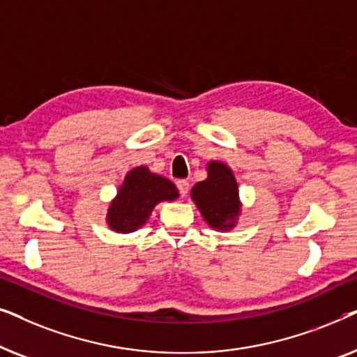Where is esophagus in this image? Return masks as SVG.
Instances as JSON below:
<instances>
[{
  "mask_svg": "<svg viewBox=\"0 0 357 357\" xmlns=\"http://www.w3.org/2000/svg\"><path fill=\"white\" fill-rule=\"evenodd\" d=\"M177 188H178V193H180V197H187V193H188V190H190V183H188V180H177Z\"/></svg>",
  "mask_w": 357,
  "mask_h": 357,
  "instance_id": "esophagus-1",
  "label": "esophagus"
}]
</instances>
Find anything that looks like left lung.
<instances>
[{
	"instance_id": "1",
	"label": "left lung",
	"mask_w": 357,
	"mask_h": 357,
	"mask_svg": "<svg viewBox=\"0 0 357 357\" xmlns=\"http://www.w3.org/2000/svg\"><path fill=\"white\" fill-rule=\"evenodd\" d=\"M192 199L211 227L227 231L236 226L241 213L238 187L226 164L216 160L208 164V178L192 188Z\"/></svg>"
}]
</instances>
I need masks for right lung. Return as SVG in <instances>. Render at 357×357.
Returning a JSON list of instances; mask_svg holds the SVG:
<instances>
[{"label":"right lung","mask_w":357,"mask_h":357,"mask_svg":"<svg viewBox=\"0 0 357 357\" xmlns=\"http://www.w3.org/2000/svg\"><path fill=\"white\" fill-rule=\"evenodd\" d=\"M178 190L170 180L151 174L141 165L126 174L116 198L112 202L107 222L116 232H131L148 221L154 206L160 202H172Z\"/></svg>","instance_id":"right-lung-1"}]
</instances>
